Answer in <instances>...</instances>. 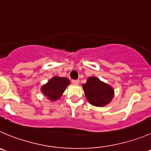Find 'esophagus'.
<instances>
[{"label":"esophagus","mask_w":151,"mask_h":151,"mask_svg":"<svg viewBox=\"0 0 151 151\" xmlns=\"http://www.w3.org/2000/svg\"><path fill=\"white\" fill-rule=\"evenodd\" d=\"M72 83L73 84H79V81L78 80H72Z\"/></svg>","instance_id":"1"}]
</instances>
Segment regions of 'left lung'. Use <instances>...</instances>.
I'll return each instance as SVG.
<instances>
[{"label": "left lung", "instance_id": "left-lung-1", "mask_svg": "<svg viewBox=\"0 0 151 151\" xmlns=\"http://www.w3.org/2000/svg\"><path fill=\"white\" fill-rule=\"evenodd\" d=\"M86 98L96 107H103L108 104L113 97V89L96 77H90L83 84Z\"/></svg>", "mask_w": 151, "mask_h": 151}]
</instances>
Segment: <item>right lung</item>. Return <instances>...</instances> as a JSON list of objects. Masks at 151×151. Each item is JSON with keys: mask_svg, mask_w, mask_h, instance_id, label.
Listing matches in <instances>:
<instances>
[{"mask_svg": "<svg viewBox=\"0 0 151 151\" xmlns=\"http://www.w3.org/2000/svg\"><path fill=\"white\" fill-rule=\"evenodd\" d=\"M69 84L70 81L67 78L55 76L51 78L47 84L43 86L41 91L48 97L49 99L55 101L61 97Z\"/></svg>", "mask_w": 151, "mask_h": 151, "instance_id": "right-lung-1", "label": "right lung"}]
</instances>
